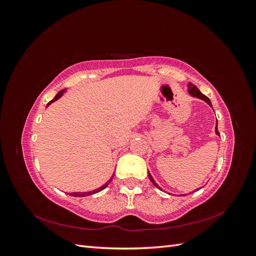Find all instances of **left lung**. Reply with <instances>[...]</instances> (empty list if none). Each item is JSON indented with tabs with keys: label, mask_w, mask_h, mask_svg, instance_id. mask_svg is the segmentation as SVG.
Here are the masks:
<instances>
[{
	"label": "left lung",
	"mask_w": 256,
	"mask_h": 256,
	"mask_svg": "<svg viewBox=\"0 0 256 256\" xmlns=\"http://www.w3.org/2000/svg\"><path fill=\"white\" fill-rule=\"evenodd\" d=\"M188 92H189V95L190 96H192V97H196V98H200V99H202V100H204V102H206V104H208L209 106H210L212 108V102L210 100H209V98L207 97V96H205L204 94H202V92H200V90L194 84H192V83H188ZM214 131H216V136H220V134H219V131H218V120L216 122V129H214ZM148 177H150V180H152V182L156 186V187L159 189V190H162L160 187H159V184L154 180V178H152V176L150 175V173L148 172ZM196 190H198V189H196Z\"/></svg>",
	"instance_id": "8db88e82"
}]
</instances>
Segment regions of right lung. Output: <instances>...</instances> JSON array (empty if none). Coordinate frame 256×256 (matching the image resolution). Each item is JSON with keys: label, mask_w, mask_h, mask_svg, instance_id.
<instances>
[{"label": "right lung", "mask_w": 256, "mask_h": 256, "mask_svg": "<svg viewBox=\"0 0 256 256\" xmlns=\"http://www.w3.org/2000/svg\"><path fill=\"white\" fill-rule=\"evenodd\" d=\"M66 92V90H60L58 92V94L56 95V97H54L52 100H51V102H48V104H47V106H50L52 102H56V100L58 99H60L62 96H63L64 95V92ZM113 176H114V174L112 175V177L110 178V180H108L104 186H102V187H100V188H98V189H96V190H92V191H88V192H70V193H69V196H92V194H95V193H97V192H99V191H102V190H104L106 187V186L108 184H109L110 182H111V180H112V178H113Z\"/></svg>", "instance_id": "add662e5"}]
</instances>
